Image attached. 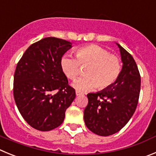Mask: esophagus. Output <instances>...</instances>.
Instances as JSON below:
<instances>
[{
  "label": "esophagus",
  "instance_id": "esophagus-1",
  "mask_svg": "<svg viewBox=\"0 0 156 156\" xmlns=\"http://www.w3.org/2000/svg\"><path fill=\"white\" fill-rule=\"evenodd\" d=\"M75 93H76V95H77V96H79V95H81V92H78V91H76V92H75Z\"/></svg>",
  "mask_w": 156,
  "mask_h": 156
}]
</instances>
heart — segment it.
I'll list each match as a JSON object with an SVG mask.
<instances>
[{
    "mask_svg": "<svg viewBox=\"0 0 156 156\" xmlns=\"http://www.w3.org/2000/svg\"><path fill=\"white\" fill-rule=\"evenodd\" d=\"M75 57L64 55L60 65L63 73L70 79H75L81 74V67H86L85 78H79L72 86L79 92H86L98 87L104 89L113 85L121 72V63L118 57L98 45H88L78 49Z\"/></svg>",
    "mask_w": 156,
    "mask_h": 156,
    "instance_id": "b5f03b06",
    "label": "heart"
}]
</instances>
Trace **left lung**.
<instances>
[{
  "label": "left lung",
  "mask_w": 156,
  "mask_h": 156,
  "mask_svg": "<svg viewBox=\"0 0 156 156\" xmlns=\"http://www.w3.org/2000/svg\"><path fill=\"white\" fill-rule=\"evenodd\" d=\"M121 72L112 85L87 95L88 102L84 110L86 127L94 134L109 136L118 132L134 114L139 99L141 76L135 61L120 44Z\"/></svg>",
  "instance_id": "1"
}]
</instances>
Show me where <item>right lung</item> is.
Returning <instances> with one entry per match:
<instances>
[{
    "instance_id": "1",
    "label": "right lung",
    "mask_w": 156,
    "mask_h": 156,
    "mask_svg": "<svg viewBox=\"0 0 156 156\" xmlns=\"http://www.w3.org/2000/svg\"><path fill=\"white\" fill-rule=\"evenodd\" d=\"M72 43L47 37L33 43L17 64L14 98L25 120L33 128L48 131L64 122L65 111L75 98V90L60 65Z\"/></svg>"
}]
</instances>
